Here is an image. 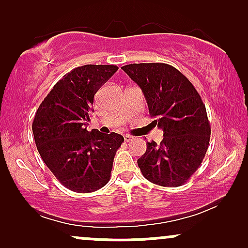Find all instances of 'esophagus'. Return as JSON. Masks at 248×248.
I'll return each instance as SVG.
<instances>
[{
  "mask_svg": "<svg viewBox=\"0 0 248 248\" xmlns=\"http://www.w3.org/2000/svg\"><path fill=\"white\" fill-rule=\"evenodd\" d=\"M124 141H126V142H130L132 140H134V138L132 135H124Z\"/></svg>",
  "mask_w": 248,
  "mask_h": 248,
  "instance_id": "34e87169",
  "label": "esophagus"
}]
</instances>
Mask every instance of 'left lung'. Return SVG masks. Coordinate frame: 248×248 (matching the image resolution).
Returning a JSON list of instances; mask_svg holds the SVG:
<instances>
[{"mask_svg": "<svg viewBox=\"0 0 248 248\" xmlns=\"http://www.w3.org/2000/svg\"><path fill=\"white\" fill-rule=\"evenodd\" d=\"M140 86L149 113L163 130V140L147 142L138 160L143 177L161 186H181L201 167L209 148L211 126L206 108L183 73L164 62L122 66Z\"/></svg>", "mask_w": 248, "mask_h": 248, "instance_id": "left-lung-1", "label": "left lung"}]
</instances>
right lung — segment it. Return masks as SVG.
Wrapping results in <instances>:
<instances>
[{"mask_svg": "<svg viewBox=\"0 0 248 248\" xmlns=\"http://www.w3.org/2000/svg\"><path fill=\"white\" fill-rule=\"evenodd\" d=\"M119 67L84 65L66 73L37 109L32 133L39 155L59 182L88 193L109 182L124 136L87 130L94 94Z\"/></svg>", "mask_w": 248, "mask_h": 248, "instance_id": "obj_1", "label": "right lung"}]
</instances>
